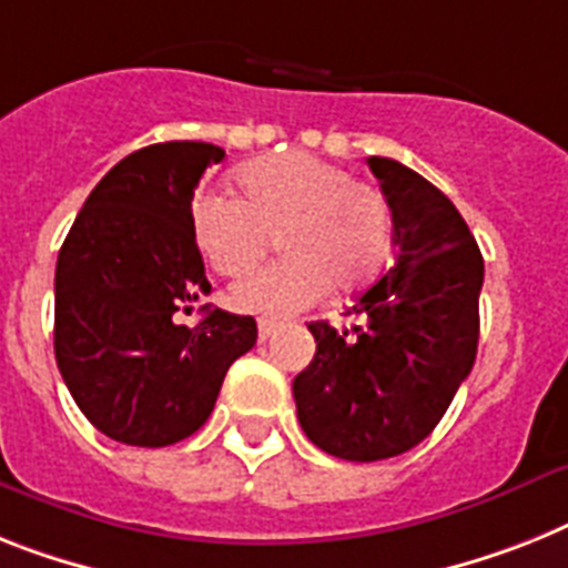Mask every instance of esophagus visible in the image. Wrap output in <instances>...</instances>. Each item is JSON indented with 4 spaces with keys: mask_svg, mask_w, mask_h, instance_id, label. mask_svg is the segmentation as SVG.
Returning a JSON list of instances; mask_svg holds the SVG:
<instances>
[{
    "mask_svg": "<svg viewBox=\"0 0 568 568\" xmlns=\"http://www.w3.org/2000/svg\"><path fill=\"white\" fill-rule=\"evenodd\" d=\"M256 328H260V341H268V337L276 335V328L280 326H276L274 321H260V326Z\"/></svg>",
    "mask_w": 568,
    "mask_h": 568,
    "instance_id": "34e87169",
    "label": "esophagus"
}]
</instances>
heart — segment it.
Instances as JSON below:
<instances>
[{
	"label": "heart",
	"mask_w": 568,
	"mask_h": 568,
	"mask_svg": "<svg viewBox=\"0 0 568 568\" xmlns=\"http://www.w3.org/2000/svg\"><path fill=\"white\" fill-rule=\"evenodd\" d=\"M240 199L195 193L190 227L211 268L244 274L277 233L286 256L242 276L233 303L262 317H288L314 306L328 283L352 292L369 283L389 251L393 211L387 195L349 170L285 152L251 161L236 173Z\"/></svg>",
	"instance_id": "1"
}]
</instances>
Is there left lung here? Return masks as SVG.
I'll list each match as a JSON object with an SVG mask.
<instances>
[{
    "instance_id": "left-lung-1",
    "label": "left lung",
    "mask_w": 568,
    "mask_h": 568,
    "mask_svg": "<svg viewBox=\"0 0 568 568\" xmlns=\"http://www.w3.org/2000/svg\"><path fill=\"white\" fill-rule=\"evenodd\" d=\"M393 211L395 262L346 308L337 332L308 323L317 352L294 378L300 427L328 456L378 462L433 433L479 343L485 262L462 213L430 181L369 159Z\"/></svg>"
}]
</instances>
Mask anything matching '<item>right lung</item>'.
<instances>
[{
  "instance_id": "obj_1",
  "label": "right lung",
  "mask_w": 568,
  "mask_h": 568,
  "mask_svg": "<svg viewBox=\"0 0 568 568\" xmlns=\"http://www.w3.org/2000/svg\"><path fill=\"white\" fill-rule=\"evenodd\" d=\"M222 159L202 141L132 152L89 193L57 256V366L83 416L121 445L193 436L233 361L256 343L254 317L222 308L204 306L193 328L175 321L211 294L190 204Z\"/></svg>"
}]
</instances>
